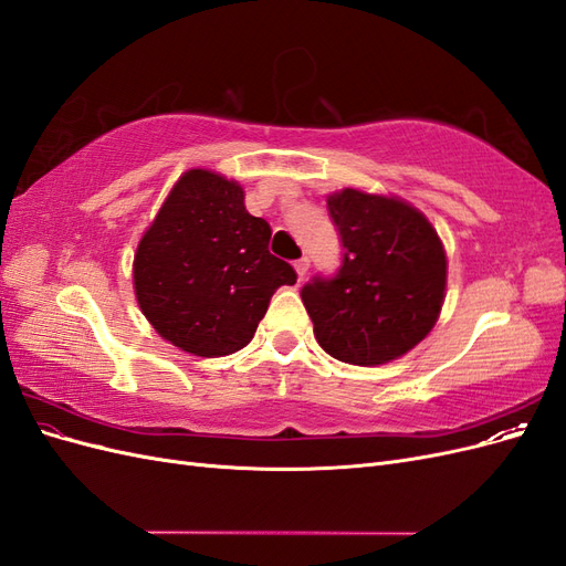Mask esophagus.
<instances>
[{
  "label": "esophagus",
  "mask_w": 566,
  "mask_h": 566,
  "mask_svg": "<svg viewBox=\"0 0 566 566\" xmlns=\"http://www.w3.org/2000/svg\"><path fill=\"white\" fill-rule=\"evenodd\" d=\"M295 271H297V276H300V281L306 276V271H310V260H306V256H302V260H297L295 264Z\"/></svg>",
  "instance_id": "esophagus-1"
}]
</instances>
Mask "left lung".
<instances>
[{"instance_id":"left-lung-1","label":"left lung","mask_w":566,"mask_h":566,"mask_svg":"<svg viewBox=\"0 0 566 566\" xmlns=\"http://www.w3.org/2000/svg\"><path fill=\"white\" fill-rule=\"evenodd\" d=\"M345 260L302 287L318 345L342 364L382 366L432 333L449 260L432 221L399 196L342 188L328 196Z\"/></svg>"}]
</instances>
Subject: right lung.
Listing matches in <instances>:
<instances>
[{
    "label": "right lung",
    "mask_w": 566,
    "mask_h": 566,
    "mask_svg": "<svg viewBox=\"0 0 566 566\" xmlns=\"http://www.w3.org/2000/svg\"><path fill=\"white\" fill-rule=\"evenodd\" d=\"M271 227L245 210V191L212 169H188L134 252V295L177 349L217 358L243 349L273 293L297 273L269 252Z\"/></svg>",
    "instance_id": "add662e5"
}]
</instances>
